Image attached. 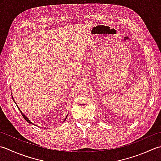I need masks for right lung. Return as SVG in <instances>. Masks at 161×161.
Segmentation results:
<instances>
[{
  "instance_id": "1",
  "label": "right lung",
  "mask_w": 161,
  "mask_h": 161,
  "mask_svg": "<svg viewBox=\"0 0 161 161\" xmlns=\"http://www.w3.org/2000/svg\"><path fill=\"white\" fill-rule=\"evenodd\" d=\"M19 110H20V109H19ZM20 112H21V114H22V116H23V117H24V119H25L26 121H27V122H28V123H30V124H32V122H31V121H30V120H29V119H28V118H27V117H26L25 116V114H24V113H23L21 112V110H20ZM65 119H66V118H65Z\"/></svg>"
}]
</instances>
